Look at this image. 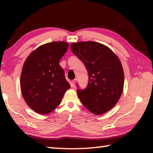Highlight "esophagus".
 Masks as SVG:
<instances>
[{
  "mask_svg": "<svg viewBox=\"0 0 153 153\" xmlns=\"http://www.w3.org/2000/svg\"><path fill=\"white\" fill-rule=\"evenodd\" d=\"M76 79H75L74 80H72V81L71 82V87H74L75 85H76Z\"/></svg>",
  "mask_w": 153,
  "mask_h": 153,
  "instance_id": "34e87169",
  "label": "esophagus"
}]
</instances>
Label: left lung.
<instances>
[{
  "instance_id": "obj_1",
  "label": "left lung",
  "mask_w": 153,
  "mask_h": 153,
  "mask_svg": "<svg viewBox=\"0 0 153 153\" xmlns=\"http://www.w3.org/2000/svg\"><path fill=\"white\" fill-rule=\"evenodd\" d=\"M71 49L88 73L86 88L77 90L82 103L97 115L109 111L117 104L123 89L124 74L120 60L107 46L93 41L72 43Z\"/></svg>"
}]
</instances>
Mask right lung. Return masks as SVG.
<instances>
[{
	"mask_svg": "<svg viewBox=\"0 0 153 153\" xmlns=\"http://www.w3.org/2000/svg\"><path fill=\"white\" fill-rule=\"evenodd\" d=\"M68 46L64 41L45 44L33 51L25 61L21 88L25 102L36 112L42 115L52 112L70 88L59 65Z\"/></svg>",
	"mask_w": 153,
	"mask_h": 153,
	"instance_id": "right-lung-1",
	"label": "right lung"
}]
</instances>
